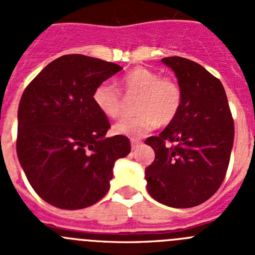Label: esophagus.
<instances>
[{"label":"esophagus","mask_w":255,"mask_h":255,"mask_svg":"<svg viewBox=\"0 0 255 255\" xmlns=\"http://www.w3.org/2000/svg\"><path fill=\"white\" fill-rule=\"evenodd\" d=\"M131 147H132V149H135V148H138L139 145H140L141 144V141L139 140V139H131Z\"/></svg>","instance_id":"obj_1"}]
</instances>
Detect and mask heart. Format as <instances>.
<instances>
[{"label": "heart", "instance_id": "heart-1", "mask_svg": "<svg viewBox=\"0 0 255 255\" xmlns=\"http://www.w3.org/2000/svg\"><path fill=\"white\" fill-rule=\"evenodd\" d=\"M126 94H139L135 116H125L114 125V131L129 138H140L159 123L166 125L176 117L181 107V89L168 78L145 67H135L120 79ZM93 102L107 117H117L123 111V96L115 85L103 82L93 92Z\"/></svg>", "mask_w": 255, "mask_h": 255}]
</instances>
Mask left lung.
<instances>
[{
	"mask_svg": "<svg viewBox=\"0 0 255 255\" xmlns=\"http://www.w3.org/2000/svg\"><path fill=\"white\" fill-rule=\"evenodd\" d=\"M162 62L176 75L182 100L163 131L145 140L155 154L145 168L147 190L164 206L190 208L208 200L226 176L234 120L224 87L203 66L177 56Z\"/></svg>",
	"mask_w": 255,
	"mask_h": 255,
	"instance_id": "left-lung-1",
	"label": "left lung"
}]
</instances>
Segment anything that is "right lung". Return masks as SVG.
I'll return each instance as SVG.
<instances>
[{
    "instance_id": "obj_1",
    "label": "right lung",
    "mask_w": 255,
    "mask_h": 255,
    "mask_svg": "<svg viewBox=\"0 0 255 255\" xmlns=\"http://www.w3.org/2000/svg\"><path fill=\"white\" fill-rule=\"evenodd\" d=\"M123 67L84 55H65L26 87L17 110V158L31 188L61 209H82L107 194L115 162L129 154L124 135L93 102L96 87Z\"/></svg>"
}]
</instances>
